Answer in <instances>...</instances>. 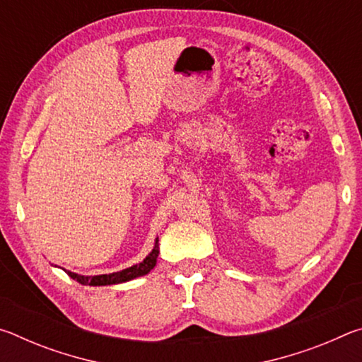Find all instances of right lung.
<instances>
[{
	"label": "right lung",
	"mask_w": 362,
	"mask_h": 362,
	"mask_svg": "<svg viewBox=\"0 0 362 362\" xmlns=\"http://www.w3.org/2000/svg\"><path fill=\"white\" fill-rule=\"evenodd\" d=\"M158 238L155 241V247L151 249V252L145 257L144 262L137 263V265H132L126 269H121V272L116 273H110V274H99V276H83V274L78 273H71L66 272L70 278L78 281L79 284L83 286H110V284H119V283H126V281L136 279L139 276H144V274L150 273V269L155 268L156 265V259L159 254V244H158Z\"/></svg>",
	"instance_id": "right-lung-1"
}]
</instances>
